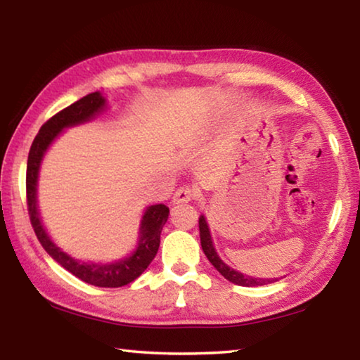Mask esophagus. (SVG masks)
<instances>
[{"label": "esophagus", "instance_id": "34e87169", "mask_svg": "<svg viewBox=\"0 0 360 360\" xmlns=\"http://www.w3.org/2000/svg\"><path fill=\"white\" fill-rule=\"evenodd\" d=\"M197 197V192L191 187H181L173 195V203L174 205H181V203H188Z\"/></svg>", "mask_w": 360, "mask_h": 360}]
</instances>
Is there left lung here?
I'll return each instance as SVG.
<instances>
[{
    "instance_id": "obj_1",
    "label": "left lung",
    "mask_w": 360,
    "mask_h": 360,
    "mask_svg": "<svg viewBox=\"0 0 360 360\" xmlns=\"http://www.w3.org/2000/svg\"><path fill=\"white\" fill-rule=\"evenodd\" d=\"M198 229H200V243H202V249L205 255L208 257L212 266H214L225 279H229L230 283L245 285V288H254V285H265V284L278 281V278H254L249 275H243L241 271H236L235 268L229 266L216 252L214 243H212V238H211L210 225L206 222V217L203 214L198 217Z\"/></svg>"
}]
</instances>
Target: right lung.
Instances as JSON below:
<instances>
[{"mask_svg":"<svg viewBox=\"0 0 360 360\" xmlns=\"http://www.w3.org/2000/svg\"><path fill=\"white\" fill-rule=\"evenodd\" d=\"M106 108L108 101L101 92L89 94L53 115L41 127L28 154L27 200L30 221H32L34 233L38 236L42 248L58 265H62L71 275H75L87 284L98 285V288H122V285L130 284L138 276H141L143 271L154 260L158 246H160L162 229L168 221V206L162 203L148 206L143 212L141 222H139L135 249L127 257L111 262H84L66 254L47 233L38 206L39 169L42 158L47 154L49 148L66 129L87 124V122L94 120L96 115L106 111Z\"/></svg>","mask_w":360,"mask_h":360,"instance_id":"right-lung-1","label":"right lung"}]
</instances>
